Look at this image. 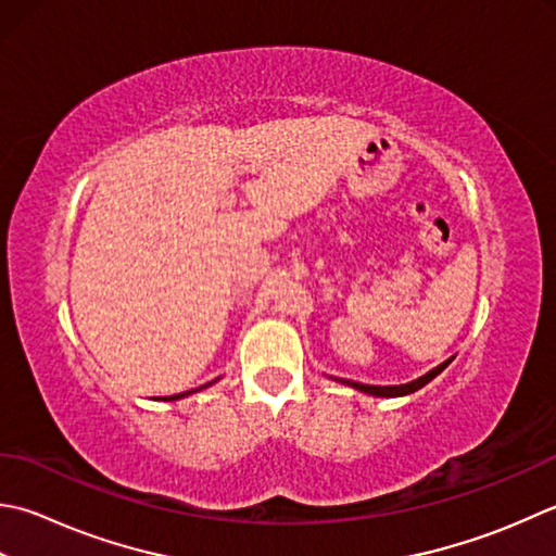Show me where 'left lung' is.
Masks as SVG:
<instances>
[{
	"label": "left lung",
	"mask_w": 556,
	"mask_h": 556,
	"mask_svg": "<svg viewBox=\"0 0 556 556\" xmlns=\"http://www.w3.org/2000/svg\"><path fill=\"white\" fill-rule=\"evenodd\" d=\"M453 362V356L448 358V362H443V364H439L437 368H431L429 374H424L421 378H417V380H412V383H405V386H366V383H356V380H344L342 378V383L344 386H352L354 390H362V393H366V395H376V397H400V395H409V393H415V390H419V388H424L429 383V380H433L437 378L445 366H448Z\"/></svg>",
	"instance_id": "obj_1"
}]
</instances>
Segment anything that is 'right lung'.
Segmentation results:
<instances>
[{
    "label": "right lung",
    "mask_w": 556,
    "mask_h": 556,
    "mask_svg": "<svg viewBox=\"0 0 556 556\" xmlns=\"http://www.w3.org/2000/svg\"><path fill=\"white\" fill-rule=\"evenodd\" d=\"M212 383H216V380H212ZM212 383H206V386H212ZM206 386H202V388H206ZM202 388H194V390H188V393H180V395H168V397H161V400H180V397H188V395H192V393H198V390H202Z\"/></svg>",
    "instance_id": "right-lung-1"
}]
</instances>
